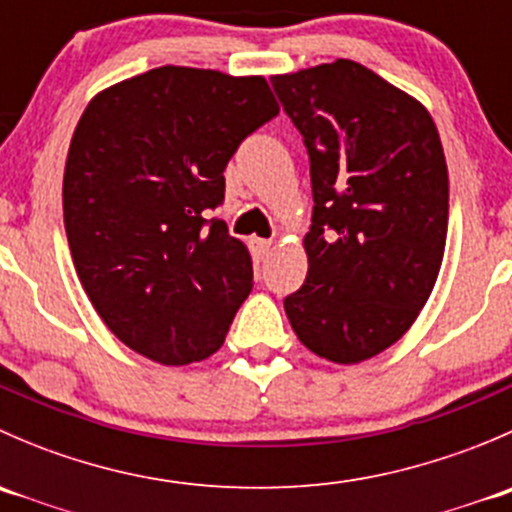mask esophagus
<instances>
[{"instance_id":"1","label":"esophagus","mask_w":512,"mask_h":512,"mask_svg":"<svg viewBox=\"0 0 512 512\" xmlns=\"http://www.w3.org/2000/svg\"><path fill=\"white\" fill-rule=\"evenodd\" d=\"M270 247H272L270 240H262V237H250V250H252V255H255V260H265V257L270 255Z\"/></svg>"}]
</instances>
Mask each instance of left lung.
Instances as JSON below:
<instances>
[{
	"mask_svg": "<svg viewBox=\"0 0 512 512\" xmlns=\"http://www.w3.org/2000/svg\"><path fill=\"white\" fill-rule=\"evenodd\" d=\"M312 175L309 270L285 297L299 342L359 364L399 342L426 304L448 232V168L431 113L349 59L272 76Z\"/></svg>",
	"mask_w": 512,
	"mask_h": 512,
	"instance_id": "1",
	"label": "left lung"
}]
</instances>
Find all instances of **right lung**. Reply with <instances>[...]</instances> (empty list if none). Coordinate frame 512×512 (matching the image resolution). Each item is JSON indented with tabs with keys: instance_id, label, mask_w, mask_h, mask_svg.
Instances as JSON below:
<instances>
[{
	"instance_id": "right-lung-1",
	"label": "right lung",
	"mask_w": 512,
	"mask_h": 512,
	"mask_svg": "<svg viewBox=\"0 0 512 512\" xmlns=\"http://www.w3.org/2000/svg\"><path fill=\"white\" fill-rule=\"evenodd\" d=\"M280 113L262 76L160 66L91 98L64 170L79 280L108 329L165 366L215 354L252 289L223 220L225 165Z\"/></svg>"
}]
</instances>
